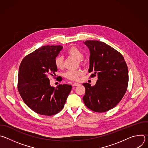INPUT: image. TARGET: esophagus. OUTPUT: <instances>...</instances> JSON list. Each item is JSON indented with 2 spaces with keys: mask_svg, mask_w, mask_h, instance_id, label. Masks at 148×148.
<instances>
[{
  "mask_svg": "<svg viewBox=\"0 0 148 148\" xmlns=\"http://www.w3.org/2000/svg\"><path fill=\"white\" fill-rule=\"evenodd\" d=\"M79 83L75 82V83H74V84H73V87H76V86H79Z\"/></svg>",
  "mask_w": 148,
  "mask_h": 148,
  "instance_id": "34e87169",
  "label": "esophagus"
}]
</instances>
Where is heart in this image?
Instances as JSON below:
<instances>
[{"label":"heart","instance_id":"obj_1","mask_svg":"<svg viewBox=\"0 0 148 148\" xmlns=\"http://www.w3.org/2000/svg\"><path fill=\"white\" fill-rule=\"evenodd\" d=\"M67 52L69 56L78 60H80L83 56L82 53L80 50L75 46L70 47ZM55 65L58 69H61L63 68L64 64H63V58L61 56H58L56 57L55 59ZM82 73H83L81 70H77L75 71H67L65 75L68 79L70 80L77 81L79 79V77L82 75Z\"/></svg>","mask_w":148,"mask_h":148}]
</instances>
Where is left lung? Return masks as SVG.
Here are the masks:
<instances>
[{
  "label": "left lung",
  "mask_w": 148,
  "mask_h": 148,
  "mask_svg": "<svg viewBox=\"0 0 148 148\" xmlns=\"http://www.w3.org/2000/svg\"><path fill=\"white\" fill-rule=\"evenodd\" d=\"M84 43L90 50V77H98L94 86L82 84L86 88L84 102L93 111H108L120 102L127 90V65L120 53L103 42L87 40Z\"/></svg>",
  "instance_id": "obj_1"
}]
</instances>
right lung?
Here are the masks:
<instances>
[{
    "label": "right lung",
    "mask_w": 148,
    "mask_h": 148,
    "mask_svg": "<svg viewBox=\"0 0 148 148\" xmlns=\"http://www.w3.org/2000/svg\"><path fill=\"white\" fill-rule=\"evenodd\" d=\"M62 46H45L26 56L21 62L18 75V90L24 102L35 112L53 115L64 106L72 86H50L49 74L54 76L57 68L55 59Z\"/></svg>",
    "instance_id": "1"
}]
</instances>
